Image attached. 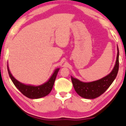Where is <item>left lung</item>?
Instances as JSON below:
<instances>
[{
	"label": "left lung",
	"instance_id": "1",
	"mask_svg": "<svg viewBox=\"0 0 126 126\" xmlns=\"http://www.w3.org/2000/svg\"><path fill=\"white\" fill-rule=\"evenodd\" d=\"M117 50L115 66L112 72L105 77L96 81L86 83L80 81L71 76L72 84L78 95L86 99H94L104 93L105 91L112 84L117 75L119 68V51L118 47Z\"/></svg>",
	"mask_w": 126,
	"mask_h": 126
}]
</instances>
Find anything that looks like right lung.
Wrapping results in <instances>:
<instances>
[{
	"label": "right lung",
	"instance_id": "add662e5",
	"mask_svg": "<svg viewBox=\"0 0 126 126\" xmlns=\"http://www.w3.org/2000/svg\"><path fill=\"white\" fill-rule=\"evenodd\" d=\"M7 67H8L9 75L10 78H11V80H12L14 84L15 85V86L18 88L23 95H24L25 96L29 98H31V99H37V98L44 97L51 92L52 88L53 87V85H54L56 76H57L59 70V69H56V70L52 75L50 79L44 84L40 85V86H31V85H24L18 81L16 79H15L14 78V76L11 73L8 66H7Z\"/></svg>",
	"mask_w": 126,
	"mask_h": 126
}]
</instances>
